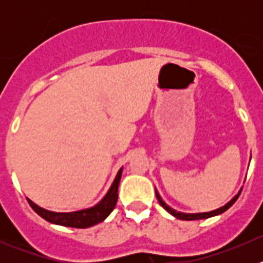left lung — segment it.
<instances>
[{
  "label": "left lung",
  "instance_id": "8db88e82",
  "mask_svg": "<svg viewBox=\"0 0 263 263\" xmlns=\"http://www.w3.org/2000/svg\"><path fill=\"white\" fill-rule=\"evenodd\" d=\"M240 192H242V191H239V193H238V195L235 196V197L233 198L232 201H229V202H228L227 205L222 206V208H220V209H217V210L210 211V213H201V214H183V213H178V211L173 210V209H172V208H169V206L166 205V203L164 202L163 200H161V197H160V196H159V193L155 191L156 198H158V201H159V203H160V205H161V208L165 209V210L168 211L169 214H172V215H173V216L178 217V219H181V220H200V219H208V217L215 216V215L222 214V213H224V211H227L228 209L230 208V206H233V203H234L235 201L238 200V197H239Z\"/></svg>",
  "mask_w": 263,
  "mask_h": 263
}]
</instances>
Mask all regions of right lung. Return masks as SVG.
Returning a JSON list of instances; mask_svg holds the SVG:
<instances>
[{"instance_id":"right-lung-1","label":"right lung","mask_w":263,"mask_h":263,"mask_svg":"<svg viewBox=\"0 0 263 263\" xmlns=\"http://www.w3.org/2000/svg\"><path fill=\"white\" fill-rule=\"evenodd\" d=\"M122 169H119L118 174H117L115 182H113L112 187L109 188L105 197L100 201L98 205L94 208L85 209V210L75 211V213H53L48 211L46 209L39 208L38 205L26 198L29 205L31 206L34 211L43 217L47 221L53 222V224L62 225V227H70V228H78V229H84V228H90L95 224L102 222L105 217L108 216L113 210H115L117 205V200H118V185L121 181Z\"/></svg>"}]
</instances>
